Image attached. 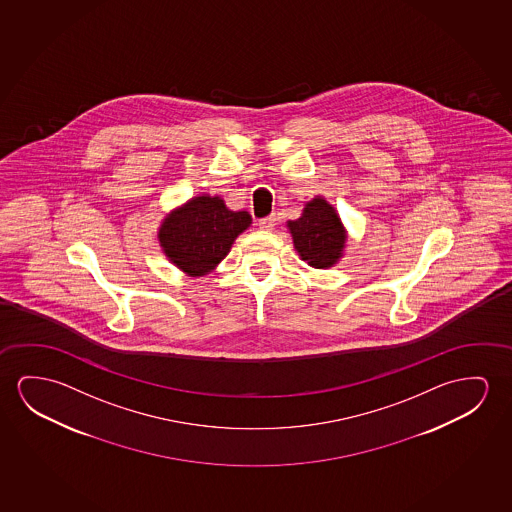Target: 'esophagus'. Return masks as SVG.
I'll return each instance as SVG.
<instances>
[{"label":"esophagus","mask_w":512,"mask_h":512,"mask_svg":"<svg viewBox=\"0 0 512 512\" xmlns=\"http://www.w3.org/2000/svg\"><path fill=\"white\" fill-rule=\"evenodd\" d=\"M275 225V214H271V216H268V218H262V220L259 221V227L262 228V230H273V228H275Z\"/></svg>","instance_id":"esophagus-1"}]
</instances>
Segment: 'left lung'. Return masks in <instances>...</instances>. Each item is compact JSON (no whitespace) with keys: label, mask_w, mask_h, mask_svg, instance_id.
<instances>
[{"label":"left lung","mask_w":512,"mask_h":512,"mask_svg":"<svg viewBox=\"0 0 512 512\" xmlns=\"http://www.w3.org/2000/svg\"><path fill=\"white\" fill-rule=\"evenodd\" d=\"M294 250L310 268L330 269L344 257L347 230L339 213L324 197H315L303 207L298 220L287 221Z\"/></svg>","instance_id":"1"}]
</instances>
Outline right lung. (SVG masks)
Listing matches in <instances>:
<instances>
[{
	"label": "right lung",
	"mask_w": 512,
	"mask_h": 512,
	"mask_svg": "<svg viewBox=\"0 0 512 512\" xmlns=\"http://www.w3.org/2000/svg\"><path fill=\"white\" fill-rule=\"evenodd\" d=\"M252 225L246 211H232L218 195H197L165 214L158 241L166 259L191 278L213 273L239 234Z\"/></svg>",
	"instance_id": "right-lung-1"
}]
</instances>
